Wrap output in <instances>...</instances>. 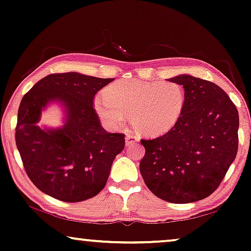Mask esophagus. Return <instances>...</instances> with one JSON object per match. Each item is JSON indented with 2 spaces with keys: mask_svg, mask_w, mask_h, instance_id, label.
I'll return each instance as SVG.
<instances>
[{
  "mask_svg": "<svg viewBox=\"0 0 251 251\" xmlns=\"http://www.w3.org/2000/svg\"><path fill=\"white\" fill-rule=\"evenodd\" d=\"M138 140H139L138 137L133 136V135H131V133H126V146L132 145L133 143L138 142Z\"/></svg>",
  "mask_w": 251,
  "mask_h": 251,
  "instance_id": "obj_1",
  "label": "esophagus"
}]
</instances>
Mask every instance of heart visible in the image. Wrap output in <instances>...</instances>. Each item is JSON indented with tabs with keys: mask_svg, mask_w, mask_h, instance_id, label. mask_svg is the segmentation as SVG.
<instances>
[{
	"mask_svg": "<svg viewBox=\"0 0 251 251\" xmlns=\"http://www.w3.org/2000/svg\"><path fill=\"white\" fill-rule=\"evenodd\" d=\"M184 107L185 92L175 82L118 81L94 100L96 114L106 126L122 128L131 114L133 128L150 136L174 128Z\"/></svg>",
	"mask_w": 251,
	"mask_h": 251,
	"instance_id": "obj_1",
	"label": "heart"
}]
</instances>
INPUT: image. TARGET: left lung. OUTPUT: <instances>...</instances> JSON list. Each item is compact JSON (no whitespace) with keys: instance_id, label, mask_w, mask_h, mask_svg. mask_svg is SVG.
<instances>
[{"instance_id":"left-lung-1","label":"left lung","mask_w":251,"mask_h":251,"mask_svg":"<svg viewBox=\"0 0 251 251\" xmlns=\"http://www.w3.org/2000/svg\"><path fill=\"white\" fill-rule=\"evenodd\" d=\"M185 107L163 136L142 139L140 174L157 198L191 203L214 193L238 153L239 113L227 94L210 81L180 74Z\"/></svg>"}]
</instances>
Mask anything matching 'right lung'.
<instances>
[{
    "mask_svg": "<svg viewBox=\"0 0 251 251\" xmlns=\"http://www.w3.org/2000/svg\"><path fill=\"white\" fill-rule=\"evenodd\" d=\"M112 81L76 72L51 74L23 97L16 145L29 179L43 193L80 202L105 187L113 161L125 149V135L102 129L92 104ZM51 103L63 108L64 125L40 127L42 112Z\"/></svg>",
    "mask_w": 251,
    "mask_h": 251,
    "instance_id": "obj_1",
    "label": "right lung"
}]
</instances>
